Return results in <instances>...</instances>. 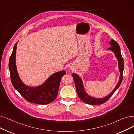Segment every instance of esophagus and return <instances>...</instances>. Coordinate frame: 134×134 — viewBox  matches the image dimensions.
I'll return each instance as SVG.
<instances>
[{
    "label": "esophagus",
    "mask_w": 134,
    "mask_h": 134,
    "mask_svg": "<svg viewBox=\"0 0 134 134\" xmlns=\"http://www.w3.org/2000/svg\"><path fill=\"white\" fill-rule=\"evenodd\" d=\"M74 68H75V66H73V65H72V66H70V69H71V70H74Z\"/></svg>",
    "instance_id": "obj_1"
}]
</instances>
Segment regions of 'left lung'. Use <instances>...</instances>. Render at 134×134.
<instances>
[{
  "label": "left lung",
  "instance_id": "left-lung-1",
  "mask_svg": "<svg viewBox=\"0 0 134 134\" xmlns=\"http://www.w3.org/2000/svg\"><path fill=\"white\" fill-rule=\"evenodd\" d=\"M109 44L111 46V47L108 48V50L112 51L114 54L115 57L117 59L118 62V68L120 72L119 80L117 85L115 86V88L111 92V93H110L109 94L107 95L106 97L102 98H95L94 97L89 96L85 91L84 87V84L81 78L76 73H73L72 74L73 80L75 82V88H76L77 94L80 99L84 102L87 104H91V105H96V104H101L107 101L109 98L112 96V95L114 94V92L119 88V87L120 86L122 80H123V73L124 67V63L123 59V57H122L121 54L120 46L119 44L117 43V42H115L113 39H112L110 40Z\"/></svg>",
  "mask_w": 134,
  "mask_h": 134
}]
</instances>
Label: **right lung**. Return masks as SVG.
<instances>
[{"label":"right lung","instance_id":"obj_1","mask_svg":"<svg viewBox=\"0 0 134 134\" xmlns=\"http://www.w3.org/2000/svg\"><path fill=\"white\" fill-rule=\"evenodd\" d=\"M17 42L14 46L9 62L11 81L14 88L30 102L39 104L52 102L57 96L61 78L66 74V71H62L54 73L39 86L34 87L26 85L20 79L17 70L16 55Z\"/></svg>","mask_w":134,"mask_h":134}]
</instances>
